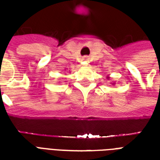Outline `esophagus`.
I'll use <instances>...</instances> for the list:
<instances>
[{
    "label": "esophagus",
    "instance_id": "esophagus-1",
    "mask_svg": "<svg viewBox=\"0 0 160 160\" xmlns=\"http://www.w3.org/2000/svg\"><path fill=\"white\" fill-rule=\"evenodd\" d=\"M83 61L84 62H87L89 61V58H88L87 56H85V57H83Z\"/></svg>",
    "mask_w": 160,
    "mask_h": 160
}]
</instances>
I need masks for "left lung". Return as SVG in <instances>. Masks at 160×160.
I'll return each mask as SVG.
<instances>
[{"instance_id":"8db88e82","label":"left lung","mask_w":160,"mask_h":160,"mask_svg":"<svg viewBox=\"0 0 160 160\" xmlns=\"http://www.w3.org/2000/svg\"><path fill=\"white\" fill-rule=\"evenodd\" d=\"M107 80H110V77H109V76H108L107 77ZM111 85H115V84H116V82H111Z\"/></svg>"}]
</instances>
